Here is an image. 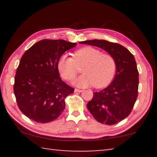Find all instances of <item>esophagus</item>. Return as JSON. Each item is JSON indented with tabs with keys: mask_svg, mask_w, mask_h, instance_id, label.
I'll return each instance as SVG.
<instances>
[{
	"mask_svg": "<svg viewBox=\"0 0 157 157\" xmlns=\"http://www.w3.org/2000/svg\"><path fill=\"white\" fill-rule=\"evenodd\" d=\"M82 91V90L81 89H75V92H78V93H80Z\"/></svg>",
	"mask_w": 157,
	"mask_h": 157,
	"instance_id": "34e87169",
	"label": "esophagus"
}]
</instances>
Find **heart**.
<instances>
[{"instance_id":"obj_1","label":"heart","mask_w":157,"mask_h":157,"mask_svg":"<svg viewBox=\"0 0 157 157\" xmlns=\"http://www.w3.org/2000/svg\"><path fill=\"white\" fill-rule=\"evenodd\" d=\"M84 73L75 81L79 86L94 85L96 88L107 86L116 74V61L112 55L102 53L91 46L82 48L73 53V57L63 55L57 62L58 71L66 81H72L79 72L78 66L84 65Z\"/></svg>"}]
</instances>
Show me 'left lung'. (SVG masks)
I'll return each mask as SVG.
<instances>
[{"instance_id": "8db88e82", "label": "left lung", "mask_w": 157, "mask_h": 157, "mask_svg": "<svg viewBox=\"0 0 157 157\" xmlns=\"http://www.w3.org/2000/svg\"><path fill=\"white\" fill-rule=\"evenodd\" d=\"M104 49L115 58V78L107 88L94 92L87 108L98 122L114 124L128 116L138 97L139 71L134 57L126 48L106 40H89L79 42Z\"/></svg>"}]
</instances>
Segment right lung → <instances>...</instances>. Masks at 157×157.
<instances>
[{
  "label": "right lung",
  "mask_w": 157,
  "mask_h": 157,
  "mask_svg": "<svg viewBox=\"0 0 157 157\" xmlns=\"http://www.w3.org/2000/svg\"><path fill=\"white\" fill-rule=\"evenodd\" d=\"M77 46L62 39H43L26 50L17 69L14 93L19 109L37 123L57 119L65 108V98L74 89L62 80L59 57Z\"/></svg>",
  "instance_id": "obj_1"
}]
</instances>
